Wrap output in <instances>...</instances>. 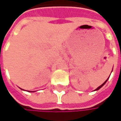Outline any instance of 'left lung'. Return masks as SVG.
<instances>
[{
  "label": "left lung",
  "instance_id": "left-lung-1",
  "mask_svg": "<svg viewBox=\"0 0 121 121\" xmlns=\"http://www.w3.org/2000/svg\"><path fill=\"white\" fill-rule=\"evenodd\" d=\"M108 79H109V78H107V80H108ZM107 81H105V82H104V83L103 84H102V85H100V86H99V87H97V89H96L95 90H98L99 89H100V88H101V87H102V86H103L104 85V84H105V83H106V82L107 81Z\"/></svg>",
  "mask_w": 121,
  "mask_h": 121
}]
</instances>
